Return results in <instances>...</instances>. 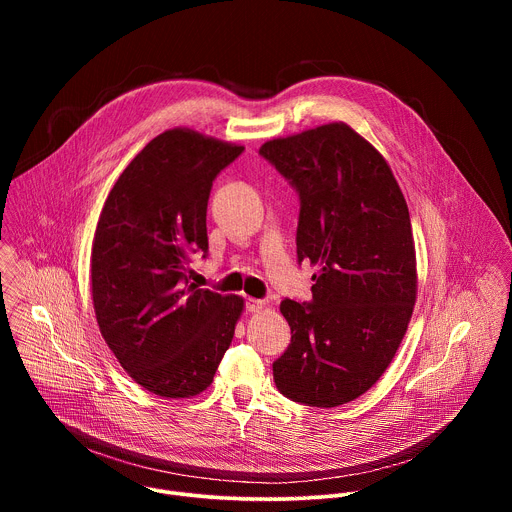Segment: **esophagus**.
I'll use <instances>...</instances> for the list:
<instances>
[{
  "instance_id": "obj_1",
  "label": "esophagus",
  "mask_w": 512,
  "mask_h": 512,
  "mask_svg": "<svg viewBox=\"0 0 512 512\" xmlns=\"http://www.w3.org/2000/svg\"><path fill=\"white\" fill-rule=\"evenodd\" d=\"M265 308V302L263 300H255V298H247L245 300V310L249 312V314H257V312H261Z\"/></svg>"
}]
</instances>
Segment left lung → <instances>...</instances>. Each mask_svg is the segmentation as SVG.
Listing matches in <instances>:
<instances>
[{"instance_id":"1","label":"left lung","mask_w":512,"mask_h":512,"mask_svg":"<svg viewBox=\"0 0 512 512\" xmlns=\"http://www.w3.org/2000/svg\"><path fill=\"white\" fill-rule=\"evenodd\" d=\"M259 156L298 192V263L320 267L310 302L279 306L291 340L273 381L291 401L338 407L379 381L405 336L417 291L407 202L346 123L271 139Z\"/></svg>"}]
</instances>
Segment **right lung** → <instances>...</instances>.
Masks as SVG:
<instances>
[{
	"mask_svg": "<svg viewBox=\"0 0 512 512\" xmlns=\"http://www.w3.org/2000/svg\"><path fill=\"white\" fill-rule=\"evenodd\" d=\"M243 152L190 129L164 131L101 210L91 253L97 322L121 367L154 395L202 393L233 340L243 300L198 289L188 273L208 253L212 182Z\"/></svg>",
	"mask_w": 512,
	"mask_h": 512,
	"instance_id": "obj_1",
	"label": "right lung"
}]
</instances>
